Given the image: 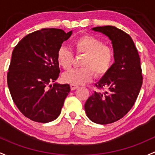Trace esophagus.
<instances>
[{"label": "esophagus", "mask_w": 155, "mask_h": 155, "mask_svg": "<svg viewBox=\"0 0 155 155\" xmlns=\"http://www.w3.org/2000/svg\"><path fill=\"white\" fill-rule=\"evenodd\" d=\"M70 87H71V90H74V89L78 88V85H74V84H71V85H70Z\"/></svg>", "instance_id": "esophagus-1"}]
</instances>
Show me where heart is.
Wrapping results in <instances>:
<instances>
[{"label": "heart", "instance_id": "1", "mask_svg": "<svg viewBox=\"0 0 155 155\" xmlns=\"http://www.w3.org/2000/svg\"><path fill=\"white\" fill-rule=\"evenodd\" d=\"M74 51L77 54L85 55L81 66L83 68H74L64 73L63 79L65 82L74 85H82L89 82L94 74L96 78H102L109 71L114 62V51L103 41L92 35H84L74 40ZM74 54L68 48L62 46L57 52L59 65L68 70L72 66Z\"/></svg>", "mask_w": 155, "mask_h": 155}]
</instances>
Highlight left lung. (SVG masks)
<instances>
[{"instance_id": "obj_1", "label": "left lung", "mask_w": 155, "mask_h": 155, "mask_svg": "<svg viewBox=\"0 0 155 155\" xmlns=\"http://www.w3.org/2000/svg\"><path fill=\"white\" fill-rule=\"evenodd\" d=\"M92 30L110 39L115 63L95 84L98 89L106 91L94 92L84 108L92 122L107 125L122 119L134 104L143 84L140 58L133 39L125 32L114 26L95 27Z\"/></svg>"}]
</instances>
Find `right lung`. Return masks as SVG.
Returning <instances> with one entry per match:
<instances>
[{
  "instance_id": "obj_1",
  "label": "right lung",
  "mask_w": 155,
  "mask_h": 155,
  "mask_svg": "<svg viewBox=\"0 0 155 155\" xmlns=\"http://www.w3.org/2000/svg\"><path fill=\"white\" fill-rule=\"evenodd\" d=\"M57 28H44L27 35L12 54L7 84L21 113L36 122L57 119L70 92L68 84H54L60 72L57 52L71 36Z\"/></svg>"
}]
</instances>
